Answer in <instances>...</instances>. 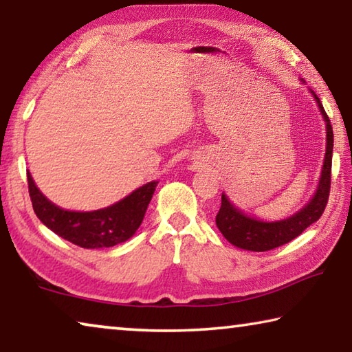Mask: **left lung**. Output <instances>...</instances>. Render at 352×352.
<instances>
[{
	"label": "left lung",
	"mask_w": 352,
	"mask_h": 352,
	"mask_svg": "<svg viewBox=\"0 0 352 352\" xmlns=\"http://www.w3.org/2000/svg\"><path fill=\"white\" fill-rule=\"evenodd\" d=\"M314 96L317 99L321 115L326 121L327 136L324 163L323 169H321L317 192L301 211H298L289 219L278 220V222H262V220L245 216L242 211L231 205L226 195L222 194V205H220V210L216 216V225L220 233L225 236V239L237 248L250 250V252H269V250L281 247L300 236L309 225L317 222L321 214H323L331 190L333 133L329 116L326 115L317 94H314Z\"/></svg>",
	"instance_id": "obj_1"
}]
</instances>
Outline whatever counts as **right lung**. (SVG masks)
<instances>
[{"mask_svg":"<svg viewBox=\"0 0 352 352\" xmlns=\"http://www.w3.org/2000/svg\"><path fill=\"white\" fill-rule=\"evenodd\" d=\"M157 183L144 184L126 199L104 210L76 212L65 211L51 204L35 186L31 174L28 172L29 197L40 222L63 239L82 248L113 247L130 239L144 219Z\"/></svg>","mask_w":352,"mask_h":352,"instance_id":"obj_1","label":"right lung"}]
</instances>
